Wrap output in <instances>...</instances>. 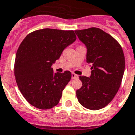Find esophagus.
<instances>
[{
  "label": "esophagus",
  "instance_id": "34e87169",
  "mask_svg": "<svg viewBox=\"0 0 135 135\" xmlns=\"http://www.w3.org/2000/svg\"><path fill=\"white\" fill-rule=\"evenodd\" d=\"M71 77H72V79H77L78 78V75L76 74H75V73H72L71 74Z\"/></svg>",
  "mask_w": 135,
  "mask_h": 135
}]
</instances>
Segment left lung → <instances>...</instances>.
Masks as SVG:
<instances>
[{
  "instance_id": "left-lung-1",
  "label": "left lung",
  "mask_w": 135,
  "mask_h": 135,
  "mask_svg": "<svg viewBox=\"0 0 135 135\" xmlns=\"http://www.w3.org/2000/svg\"><path fill=\"white\" fill-rule=\"evenodd\" d=\"M75 32L86 47V62L92 69L89 78L80 76L82 86L77 90V97L86 108L99 110L113 100L119 89L125 70L123 50L115 38L99 28Z\"/></svg>"
}]
</instances>
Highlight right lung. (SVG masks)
<instances>
[{
	"instance_id": "right-lung-1",
	"label": "right lung",
	"mask_w": 135,
	"mask_h": 135,
	"mask_svg": "<svg viewBox=\"0 0 135 135\" xmlns=\"http://www.w3.org/2000/svg\"><path fill=\"white\" fill-rule=\"evenodd\" d=\"M75 40L73 31L46 28L30 33L22 40L16 55L14 74L19 90L32 106L46 110L59 103L71 73H54L51 66Z\"/></svg>"
}]
</instances>
